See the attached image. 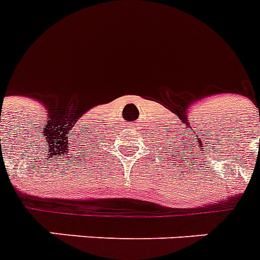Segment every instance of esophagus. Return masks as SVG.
<instances>
[{
    "label": "esophagus",
    "mask_w": 260,
    "mask_h": 260,
    "mask_svg": "<svg viewBox=\"0 0 260 260\" xmlns=\"http://www.w3.org/2000/svg\"><path fill=\"white\" fill-rule=\"evenodd\" d=\"M129 133H135V132H129Z\"/></svg>",
    "instance_id": "esophagus-1"
}]
</instances>
